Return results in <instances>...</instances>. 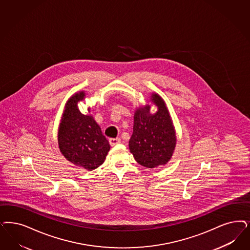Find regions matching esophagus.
<instances>
[{
	"label": "esophagus",
	"mask_w": 250,
	"mask_h": 250,
	"mask_svg": "<svg viewBox=\"0 0 250 250\" xmlns=\"http://www.w3.org/2000/svg\"><path fill=\"white\" fill-rule=\"evenodd\" d=\"M120 142V138H110V139H109V143H110V145L112 146H115V145H117V144H119Z\"/></svg>",
	"instance_id": "34e87169"
}]
</instances>
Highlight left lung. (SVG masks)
Wrapping results in <instances>:
<instances>
[{"label":"left lung","instance_id":"left-lung-1","mask_svg":"<svg viewBox=\"0 0 250 250\" xmlns=\"http://www.w3.org/2000/svg\"><path fill=\"white\" fill-rule=\"evenodd\" d=\"M148 103L155 105L157 111L151 113L149 104L135 110L129 148L138 164L155 168L167 164L172 159L176 146V133L164 99L158 93H151Z\"/></svg>","mask_w":250,"mask_h":250}]
</instances>
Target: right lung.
<instances>
[{"label": "right lung", "instance_id": "1", "mask_svg": "<svg viewBox=\"0 0 250 250\" xmlns=\"http://www.w3.org/2000/svg\"><path fill=\"white\" fill-rule=\"evenodd\" d=\"M85 91L72 95L66 102L58 128V145L62 156L75 165L92 171L104 164L110 144L90 114H83L78 104L86 98Z\"/></svg>", "mask_w": 250, "mask_h": 250}]
</instances>
